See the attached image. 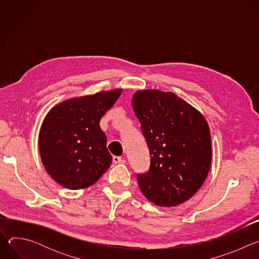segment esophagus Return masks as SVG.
Here are the masks:
<instances>
[{"mask_svg":"<svg viewBox=\"0 0 259 259\" xmlns=\"http://www.w3.org/2000/svg\"><path fill=\"white\" fill-rule=\"evenodd\" d=\"M113 162L115 163V164H124L126 161L124 160V159H122L121 157H113Z\"/></svg>","mask_w":259,"mask_h":259,"instance_id":"obj_1","label":"esophagus"}]
</instances>
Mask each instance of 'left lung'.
<instances>
[{"label":"left lung","mask_w":259,"mask_h":259,"mask_svg":"<svg viewBox=\"0 0 259 259\" xmlns=\"http://www.w3.org/2000/svg\"><path fill=\"white\" fill-rule=\"evenodd\" d=\"M150 150V170L137 175L144 197L177 206L202 187L211 165L209 126L201 113L172 92L140 90L132 98Z\"/></svg>","instance_id":"left-lung-1"}]
</instances>
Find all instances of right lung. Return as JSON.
<instances>
[{
	"label": "right lung",
	"instance_id": "obj_1",
	"mask_svg": "<svg viewBox=\"0 0 259 259\" xmlns=\"http://www.w3.org/2000/svg\"><path fill=\"white\" fill-rule=\"evenodd\" d=\"M122 89L102 91L64 100L50 109L39 134V150L47 173L63 188L86 189L112 164L102 116Z\"/></svg>",
	"mask_w": 259,
	"mask_h": 259
}]
</instances>
